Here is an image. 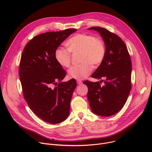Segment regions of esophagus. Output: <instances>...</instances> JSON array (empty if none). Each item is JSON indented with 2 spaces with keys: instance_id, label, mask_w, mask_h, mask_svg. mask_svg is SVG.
<instances>
[{
  "instance_id": "34e87169",
  "label": "esophagus",
  "mask_w": 152,
  "mask_h": 152,
  "mask_svg": "<svg viewBox=\"0 0 152 152\" xmlns=\"http://www.w3.org/2000/svg\"><path fill=\"white\" fill-rule=\"evenodd\" d=\"M77 83L78 85H81V84H82V82L81 80H77Z\"/></svg>"
}]
</instances>
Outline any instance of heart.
<instances>
[{
  "label": "heart",
  "instance_id": "obj_1",
  "mask_svg": "<svg viewBox=\"0 0 152 152\" xmlns=\"http://www.w3.org/2000/svg\"><path fill=\"white\" fill-rule=\"evenodd\" d=\"M67 49L58 48L55 58L59 66L69 67L71 54L80 52L81 64L72 66L69 70L71 78L82 80L87 77L93 70V65L99 66L103 62L106 53L104 42L98 37L87 34H78L69 38L66 42Z\"/></svg>",
  "mask_w": 152,
  "mask_h": 152
}]
</instances>
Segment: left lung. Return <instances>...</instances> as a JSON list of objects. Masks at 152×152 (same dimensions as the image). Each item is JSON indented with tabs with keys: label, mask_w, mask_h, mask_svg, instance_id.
<instances>
[{
	"label": "left lung",
	"mask_w": 152,
	"mask_h": 152,
	"mask_svg": "<svg viewBox=\"0 0 152 152\" xmlns=\"http://www.w3.org/2000/svg\"><path fill=\"white\" fill-rule=\"evenodd\" d=\"M97 32L105 45L103 62L91 75L97 79L104 78V85L88 80V100L92 112L100 116L110 117L121 110L131 89L132 63L127 48L117 35L100 27L88 29Z\"/></svg>",
	"instance_id": "1"
}]
</instances>
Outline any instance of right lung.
<instances>
[{"label":"right lung","mask_w":152,"mask_h":152,"mask_svg":"<svg viewBox=\"0 0 152 152\" xmlns=\"http://www.w3.org/2000/svg\"><path fill=\"white\" fill-rule=\"evenodd\" d=\"M76 29H69L38 35L26 45L21 55L19 76L25 100L41 119L50 124L66 120L76 87L72 79L59 82L66 73L55 58V52ZM57 85H56V84Z\"/></svg>","instance_id":"1"}]
</instances>
